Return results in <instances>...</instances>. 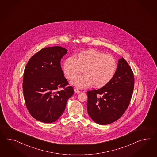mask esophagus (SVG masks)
<instances>
[{
  "mask_svg": "<svg viewBox=\"0 0 157 157\" xmlns=\"http://www.w3.org/2000/svg\"><path fill=\"white\" fill-rule=\"evenodd\" d=\"M74 91H75V93H81V91H79V89H77V88H75V89H74Z\"/></svg>",
  "mask_w": 157,
  "mask_h": 157,
  "instance_id": "34e87169",
  "label": "esophagus"
}]
</instances>
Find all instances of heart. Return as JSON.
Returning <instances> with one entry per match:
<instances>
[{
  "mask_svg": "<svg viewBox=\"0 0 157 157\" xmlns=\"http://www.w3.org/2000/svg\"><path fill=\"white\" fill-rule=\"evenodd\" d=\"M83 69L85 74L73 80L72 84L81 88L93 84L94 87L100 88L113 78L117 62L113 56L94 49L81 51L76 58L70 56L64 60L63 70L69 80L74 79Z\"/></svg>",
  "mask_w": 157,
  "mask_h": 157,
  "instance_id": "1",
  "label": "heart"
}]
</instances>
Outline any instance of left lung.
Returning a JSON list of instances; mask_svg holds the SVG:
<instances>
[{"mask_svg":"<svg viewBox=\"0 0 157 157\" xmlns=\"http://www.w3.org/2000/svg\"><path fill=\"white\" fill-rule=\"evenodd\" d=\"M134 87L132 68L123 58L119 59L114 76L99 89L87 92V112L95 122L105 125L120 118L127 110Z\"/></svg>","mask_w":157,"mask_h":157,"instance_id":"1","label":"left lung"}]
</instances>
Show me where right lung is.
<instances>
[{"label": "right lung", "instance_id": "add662e5", "mask_svg": "<svg viewBox=\"0 0 157 157\" xmlns=\"http://www.w3.org/2000/svg\"><path fill=\"white\" fill-rule=\"evenodd\" d=\"M67 51L62 47H46L33 55L25 66L23 79L25 105L31 115L40 122L56 121L74 94L60 66Z\"/></svg>", "mask_w": 157, "mask_h": 157}]
</instances>
